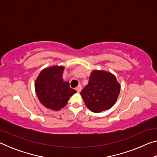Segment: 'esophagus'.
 <instances>
[{
	"label": "esophagus",
	"mask_w": 157,
	"mask_h": 157,
	"mask_svg": "<svg viewBox=\"0 0 157 157\" xmlns=\"http://www.w3.org/2000/svg\"><path fill=\"white\" fill-rule=\"evenodd\" d=\"M75 89H76L77 91H78V93H79V92L81 91V90H82V86H81V85H78V87H76Z\"/></svg>",
	"instance_id": "34e87169"
}]
</instances>
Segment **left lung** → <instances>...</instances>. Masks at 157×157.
I'll use <instances>...</instances> for the list:
<instances>
[{
	"label": "left lung",
	"mask_w": 157,
	"mask_h": 157,
	"mask_svg": "<svg viewBox=\"0 0 157 157\" xmlns=\"http://www.w3.org/2000/svg\"><path fill=\"white\" fill-rule=\"evenodd\" d=\"M120 90V84L113 75L105 71H95L80 94L86 107L93 112L99 113L112 107Z\"/></svg>",
	"instance_id": "left-lung-1"
}]
</instances>
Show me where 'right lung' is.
Masks as SVG:
<instances>
[{
  "label": "right lung",
  "mask_w": 157,
  "mask_h": 157,
  "mask_svg": "<svg viewBox=\"0 0 157 157\" xmlns=\"http://www.w3.org/2000/svg\"><path fill=\"white\" fill-rule=\"evenodd\" d=\"M62 66L45 68L39 74L35 82V91L41 104L50 109L58 111L64 107L71 95L75 94L68 82H64Z\"/></svg>",
  "instance_id": "obj_1"
}]
</instances>
